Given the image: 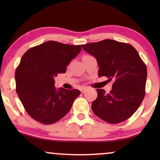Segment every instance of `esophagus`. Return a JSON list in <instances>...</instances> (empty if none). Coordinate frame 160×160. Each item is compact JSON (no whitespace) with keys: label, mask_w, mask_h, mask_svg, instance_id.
<instances>
[{"label":"esophagus","mask_w":160,"mask_h":160,"mask_svg":"<svg viewBox=\"0 0 160 160\" xmlns=\"http://www.w3.org/2000/svg\"><path fill=\"white\" fill-rule=\"evenodd\" d=\"M86 90H87V88H82L81 89V92H82V93H84L85 92H86Z\"/></svg>","instance_id":"34e87169"}]
</instances>
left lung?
Here are the masks:
<instances>
[{
	"label": "left lung",
	"instance_id": "obj_1",
	"mask_svg": "<svg viewBox=\"0 0 160 160\" xmlns=\"http://www.w3.org/2000/svg\"><path fill=\"white\" fill-rule=\"evenodd\" d=\"M82 47L97 60L98 76L114 80L109 93L97 89L98 97L92 103L94 113L111 124L125 121L137 111L145 96V63L129 43L106 39Z\"/></svg>",
	"mask_w": 160,
	"mask_h": 160
}]
</instances>
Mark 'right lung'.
Here are the masks:
<instances>
[{
    "label": "right lung",
    "instance_id": "obj_1",
    "mask_svg": "<svg viewBox=\"0 0 160 160\" xmlns=\"http://www.w3.org/2000/svg\"><path fill=\"white\" fill-rule=\"evenodd\" d=\"M82 50L81 45L49 41L28 49L15 72L16 92L27 113L36 121L51 124L71 110L78 89H56L54 78Z\"/></svg>",
    "mask_w": 160,
    "mask_h": 160
}]
</instances>
